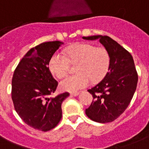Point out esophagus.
<instances>
[{"instance_id":"34e87169","label":"esophagus","mask_w":149,"mask_h":149,"mask_svg":"<svg viewBox=\"0 0 149 149\" xmlns=\"http://www.w3.org/2000/svg\"><path fill=\"white\" fill-rule=\"evenodd\" d=\"M70 95L73 96V97H77L79 95V92H74V93H70Z\"/></svg>"}]
</instances>
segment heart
Segmentation results:
<instances>
[{
	"mask_svg": "<svg viewBox=\"0 0 149 149\" xmlns=\"http://www.w3.org/2000/svg\"><path fill=\"white\" fill-rule=\"evenodd\" d=\"M70 62L78 63L77 74L69 75L60 82L62 90L69 92H77L88 86L91 83L100 81L108 72L111 58L108 51L104 47L88 43H77L65 49V56L55 52L50 57L49 68L56 77L61 78L67 73Z\"/></svg>",
	"mask_w": 149,
	"mask_h": 149,
	"instance_id": "heart-1",
	"label": "heart"
}]
</instances>
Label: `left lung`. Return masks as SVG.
Masks as SVG:
<instances>
[{
    "instance_id": "1",
    "label": "left lung",
    "mask_w": 149,
    "mask_h": 149,
    "mask_svg": "<svg viewBox=\"0 0 149 149\" xmlns=\"http://www.w3.org/2000/svg\"><path fill=\"white\" fill-rule=\"evenodd\" d=\"M86 40L99 39L110 54L108 72L99 84L88 90L93 100L86 114L96 122H111L126 110L135 92L138 73L129 52L107 36L83 37Z\"/></svg>"
}]
</instances>
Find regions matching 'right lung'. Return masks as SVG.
<instances>
[{
	"label": "right lung",
	"mask_w": 149,
	"mask_h": 149,
	"mask_svg": "<svg viewBox=\"0 0 149 149\" xmlns=\"http://www.w3.org/2000/svg\"><path fill=\"white\" fill-rule=\"evenodd\" d=\"M59 41L43 42L27 52L15 69L12 78L11 98L16 112L25 124L47 132L62 118V103L70 93L50 97L58 82L54 79L49 61L63 45Z\"/></svg>",
	"instance_id": "obj_1"
}]
</instances>
